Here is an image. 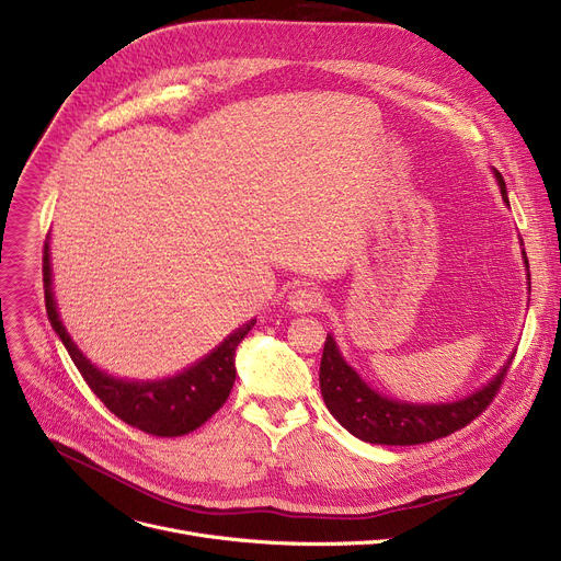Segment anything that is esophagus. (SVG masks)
Returning <instances> with one entry per match:
<instances>
[{
	"mask_svg": "<svg viewBox=\"0 0 561 561\" xmlns=\"http://www.w3.org/2000/svg\"><path fill=\"white\" fill-rule=\"evenodd\" d=\"M288 305H290V309L298 311V313H307V311H313V309L321 307V294L311 286H300L296 290H290Z\"/></svg>",
	"mask_w": 561,
	"mask_h": 561,
	"instance_id": "34e87169",
	"label": "esophagus"
}]
</instances>
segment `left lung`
I'll return each instance as SVG.
<instances>
[{"label": "left lung", "instance_id": "8db88e82", "mask_svg": "<svg viewBox=\"0 0 561 561\" xmlns=\"http://www.w3.org/2000/svg\"><path fill=\"white\" fill-rule=\"evenodd\" d=\"M502 197L508 204L506 185L500 172H495ZM525 265L529 267L527 259ZM511 364V362H508ZM506 367L479 392L456 403L415 405L380 397L364 382L344 357L339 355L334 339L328 334L321 357V394L334 420L364 443L374 445H422L437 437H447L474 422L489 408L504 385Z\"/></svg>", "mask_w": 561, "mask_h": 561}]
</instances>
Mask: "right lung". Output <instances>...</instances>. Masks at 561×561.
I'll list each match as a JSON object with an SVG mask.
<instances>
[{
	"label": "right lung",
	"instance_id": "obj_1",
	"mask_svg": "<svg viewBox=\"0 0 561 561\" xmlns=\"http://www.w3.org/2000/svg\"><path fill=\"white\" fill-rule=\"evenodd\" d=\"M43 288L45 309L61 344L91 392L99 397L110 412L133 428H139L158 437H176L197 431L206 424L217 410L225 405L236 380L233 355L236 346L254 328V321L236 330L217 346L208 357L194 364L192 369L158 382H128L99 371L72 344L53 298V271H50V245L43 248Z\"/></svg>",
	"mask_w": 561,
	"mask_h": 561
}]
</instances>
